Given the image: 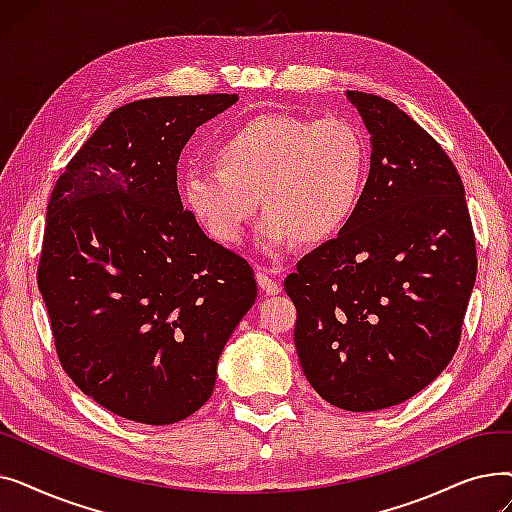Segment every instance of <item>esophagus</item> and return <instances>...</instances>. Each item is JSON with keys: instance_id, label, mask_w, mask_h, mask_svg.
<instances>
[{"instance_id": "obj_1", "label": "esophagus", "mask_w": 512, "mask_h": 512, "mask_svg": "<svg viewBox=\"0 0 512 512\" xmlns=\"http://www.w3.org/2000/svg\"><path fill=\"white\" fill-rule=\"evenodd\" d=\"M257 282H259L261 290L267 294H278L282 290L280 280L276 278V270H272V267H259Z\"/></svg>"}]
</instances>
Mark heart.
<instances>
[{"label":"heart","instance_id":"heart-1","mask_svg":"<svg viewBox=\"0 0 512 512\" xmlns=\"http://www.w3.org/2000/svg\"><path fill=\"white\" fill-rule=\"evenodd\" d=\"M211 157L215 168L182 174L184 207L209 236L238 245L263 199L267 253L338 236L359 209L369 166L363 132L336 116H253L215 141Z\"/></svg>","mask_w":512,"mask_h":512}]
</instances>
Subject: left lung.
Instances as JSON below:
<instances>
[{"label":"left lung","instance_id":"left-lung-1","mask_svg":"<svg viewBox=\"0 0 512 512\" xmlns=\"http://www.w3.org/2000/svg\"><path fill=\"white\" fill-rule=\"evenodd\" d=\"M371 134L357 213L297 263L284 290L313 390L367 413L432 384L461 340L477 274L463 180L444 149L392 101L346 91Z\"/></svg>","mask_w":512,"mask_h":512}]
</instances>
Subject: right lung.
I'll list each match as a JSON object with an SVG mask.
<instances>
[{"label": "right lung", "mask_w": 512, "mask_h": 512, "mask_svg": "<svg viewBox=\"0 0 512 512\" xmlns=\"http://www.w3.org/2000/svg\"><path fill=\"white\" fill-rule=\"evenodd\" d=\"M236 101L122 105L53 186L37 282L56 351L70 380L124 419L170 425L199 411L255 305L253 267L199 228L176 186L188 139Z\"/></svg>", "instance_id": "obj_1"}]
</instances>
